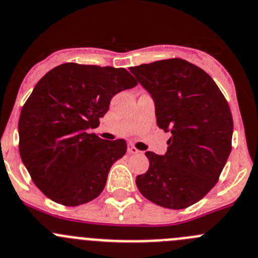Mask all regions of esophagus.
Returning <instances> with one entry per match:
<instances>
[{
    "mask_svg": "<svg viewBox=\"0 0 258 258\" xmlns=\"http://www.w3.org/2000/svg\"><path fill=\"white\" fill-rule=\"evenodd\" d=\"M127 152L131 155H135V154H139V152H141V151H140V150H137L134 145H128V147H127Z\"/></svg>",
    "mask_w": 258,
    "mask_h": 258,
    "instance_id": "34e87169",
    "label": "esophagus"
}]
</instances>
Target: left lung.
Returning <instances> with one entry per match:
<instances>
[{
  "mask_svg": "<svg viewBox=\"0 0 258 258\" xmlns=\"http://www.w3.org/2000/svg\"><path fill=\"white\" fill-rule=\"evenodd\" d=\"M130 72L154 98L157 126L171 132L166 154L146 152L150 166L136 177L137 187L156 206L187 208L217 184L231 154L228 102L209 74L184 59L157 60Z\"/></svg>",
  "mask_w": 258,
  "mask_h": 258,
  "instance_id": "1",
  "label": "left lung"
}]
</instances>
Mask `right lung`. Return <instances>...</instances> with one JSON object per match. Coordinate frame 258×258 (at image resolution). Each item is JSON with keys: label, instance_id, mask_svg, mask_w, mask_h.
I'll return each mask as SVG.
<instances>
[{"label": "right lung", "instance_id": "add662e5", "mask_svg": "<svg viewBox=\"0 0 258 258\" xmlns=\"http://www.w3.org/2000/svg\"><path fill=\"white\" fill-rule=\"evenodd\" d=\"M137 82L124 68L64 62L35 86L19 119V150L34 184L66 207L89 203L103 191L124 140L107 141L99 124L114 94Z\"/></svg>", "mask_w": 258, "mask_h": 258}]
</instances>
